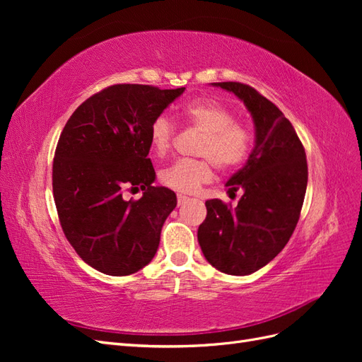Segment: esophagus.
Returning a JSON list of instances; mask_svg holds the SVG:
<instances>
[{"instance_id": "obj_1", "label": "esophagus", "mask_w": 362, "mask_h": 362, "mask_svg": "<svg viewBox=\"0 0 362 362\" xmlns=\"http://www.w3.org/2000/svg\"><path fill=\"white\" fill-rule=\"evenodd\" d=\"M185 202H189V198H187V196L178 194V205H184Z\"/></svg>"}]
</instances>
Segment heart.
<instances>
[{"instance_id":"obj_1","label":"heart","mask_w":362,"mask_h":362,"mask_svg":"<svg viewBox=\"0 0 362 362\" xmlns=\"http://www.w3.org/2000/svg\"><path fill=\"white\" fill-rule=\"evenodd\" d=\"M180 117L182 122L202 133L196 154L199 160H180L160 175L166 187L194 193L213 178V163L218 169H233L246 157L250 148V131L234 122L233 113L213 101H193L185 104ZM175 137V127L168 117L160 116L149 128V144L158 157L168 156Z\"/></svg>"}]
</instances>
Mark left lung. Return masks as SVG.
<instances>
[{"instance_id":"obj_1","label":"left lung","mask_w":362,"mask_h":362,"mask_svg":"<svg viewBox=\"0 0 362 362\" xmlns=\"http://www.w3.org/2000/svg\"><path fill=\"white\" fill-rule=\"evenodd\" d=\"M243 101L254 120L255 146L245 166L228 180V192L243 190L237 206L205 202L198 229L202 254L228 275H250L275 258L298 225L308 182L305 149L290 120L247 84L211 83Z\"/></svg>"}]
</instances>
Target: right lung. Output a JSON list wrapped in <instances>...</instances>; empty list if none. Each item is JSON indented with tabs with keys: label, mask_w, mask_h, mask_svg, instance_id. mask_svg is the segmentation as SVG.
Listing matches in <instances>:
<instances>
[{
	"label": "right lung",
	"mask_w": 362,
	"mask_h": 362,
	"mask_svg": "<svg viewBox=\"0 0 362 362\" xmlns=\"http://www.w3.org/2000/svg\"><path fill=\"white\" fill-rule=\"evenodd\" d=\"M184 90L115 84L86 100L62 131L52 164L60 225L80 258L105 275H131L157 254L177 194L152 185L149 128ZM127 187L144 194L127 202Z\"/></svg>",
	"instance_id": "add662e5"
}]
</instances>
